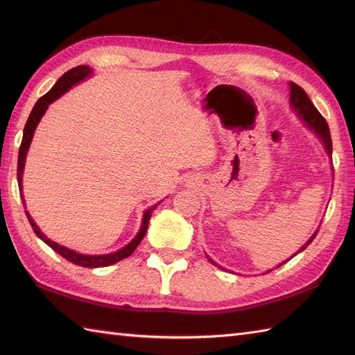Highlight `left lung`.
Here are the masks:
<instances>
[{
    "label": "left lung",
    "mask_w": 355,
    "mask_h": 355,
    "mask_svg": "<svg viewBox=\"0 0 355 355\" xmlns=\"http://www.w3.org/2000/svg\"><path fill=\"white\" fill-rule=\"evenodd\" d=\"M290 103H291L293 110L297 112V116L304 120L305 125L310 128L311 131H314L315 134H318V137L322 140L323 146H325L328 155L329 157L333 155V141H331V134H329V128H328L327 120L322 117V114L318 111V108L314 107L313 102L310 101V97H308V94L305 93V89L300 88L297 84H294V82H290ZM315 235H318V232H315L314 235L306 241V244H304L302 247L299 248L297 253L304 252L305 248L313 243V239L315 238ZM296 254H294V256H296ZM291 258H293V256H291ZM207 259H209L210 263H214V266L218 267V263L215 261H212L210 258H207ZM282 263H281V266H282ZM268 271H271V270H268Z\"/></svg>",
    "instance_id": "8db88e82"
}]
</instances>
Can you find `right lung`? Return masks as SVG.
Segmentation results:
<instances>
[{
    "label": "right lung",
    "mask_w": 355,
    "mask_h": 355,
    "mask_svg": "<svg viewBox=\"0 0 355 355\" xmlns=\"http://www.w3.org/2000/svg\"><path fill=\"white\" fill-rule=\"evenodd\" d=\"M93 73V70L89 69L88 65H79V67H74V69L67 71L64 76H61L58 79V82L55 84V87H53L50 92L47 94H44L40 101H37L35 103V107L32 110V112H30V116L27 119L26 122V126H24V134H22V141H21V146H19V154H18V184H19V192H21V198H22V205H24V209H26V201H24V197H22V172H24V164H26V157H27V150L30 148V143H32V139H33V134H35V130L37 123H40L41 117L44 116V112L47 111L49 105L51 102H55L56 99H59L64 93L69 92V89L79 84L80 80H84L85 78H88L89 74ZM157 207L153 206L150 209H148L145 214H143V221H141V227L139 230L137 235L134 236V239L131 241L130 244H126L123 248H120V250L114 252V253H110V254H82V253H78L74 250H70V248L67 247H62L56 244L55 241L49 239L47 236L44 235V233L41 232V229L37 227L36 223L32 220V216H30V214L26 210V215H27V220L28 223L32 224V229L33 232L36 233V236L42 239L45 244H47L49 247H51L53 250H55L56 253H59L62 256V258H65L67 261H70L73 263H76V266H80V267H88V268H99V267H108V266H112V263H116L119 261H122L125 258H128V256H131L134 253L135 248H137V245L140 244V241L143 239V236L146 235V230H148V225H149V220H150V215H153V210Z\"/></svg>",
    "instance_id": "right-lung-1"
}]
</instances>
